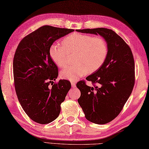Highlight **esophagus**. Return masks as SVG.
<instances>
[{
    "mask_svg": "<svg viewBox=\"0 0 149 149\" xmlns=\"http://www.w3.org/2000/svg\"><path fill=\"white\" fill-rule=\"evenodd\" d=\"M71 85H72V88H75V86H76V84H75V83H74V82H71Z\"/></svg>",
    "mask_w": 149,
    "mask_h": 149,
    "instance_id": "obj_1",
    "label": "esophagus"
}]
</instances>
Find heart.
I'll return each mask as SVG.
<instances>
[{
	"instance_id": "b5f03b06",
	"label": "heart",
	"mask_w": 149,
	"mask_h": 149,
	"mask_svg": "<svg viewBox=\"0 0 149 149\" xmlns=\"http://www.w3.org/2000/svg\"><path fill=\"white\" fill-rule=\"evenodd\" d=\"M49 53L52 61L60 68L66 65L68 54H75V63L62 70L60 76L64 79L75 81L88 72H96L102 66L108 53V45L101 36L73 33L66 36L61 44H52Z\"/></svg>"
}]
</instances>
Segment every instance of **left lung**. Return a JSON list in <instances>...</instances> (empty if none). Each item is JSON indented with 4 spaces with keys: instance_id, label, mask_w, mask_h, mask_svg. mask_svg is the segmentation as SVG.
Listing matches in <instances>:
<instances>
[{
    "instance_id": "1",
    "label": "left lung",
    "mask_w": 149,
    "mask_h": 149,
    "mask_svg": "<svg viewBox=\"0 0 149 149\" xmlns=\"http://www.w3.org/2000/svg\"><path fill=\"white\" fill-rule=\"evenodd\" d=\"M79 33L102 36L107 43L108 53L101 67L86 79L93 87L80 81L78 102L86 118L97 124L112 121L121 112L133 90L135 82L134 60L131 49L121 37L106 28L76 30ZM97 85H96V84Z\"/></svg>"
}]
</instances>
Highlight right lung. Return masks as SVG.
I'll list each match as a JSON object with an SVG mask.
<instances>
[{
  "mask_svg": "<svg viewBox=\"0 0 149 149\" xmlns=\"http://www.w3.org/2000/svg\"><path fill=\"white\" fill-rule=\"evenodd\" d=\"M74 30L42 26L19 43L13 58L16 93L24 111L34 122L47 124L58 118L61 104L71 88L68 80H59L58 66L50 58V46Z\"/></svg>",
  "mask_w": 149,
  "mask_h": 149,
  "instance_id": "right-lung-1",
  "label": "right lung"
}]
</instances>
